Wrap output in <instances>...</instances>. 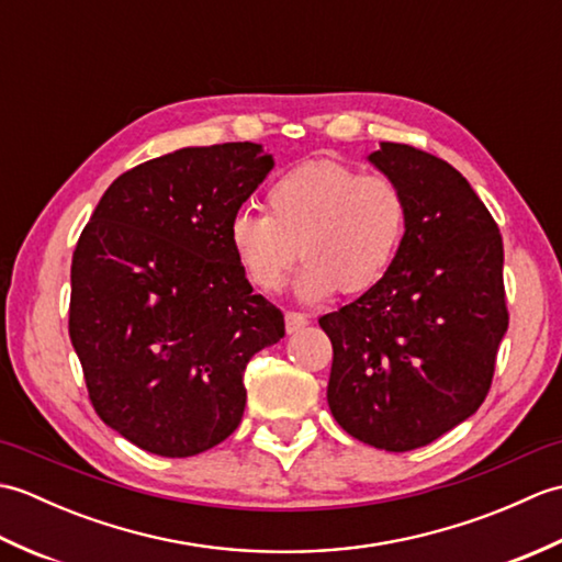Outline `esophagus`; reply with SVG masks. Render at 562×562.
<instances>
[{
    "mask_svg": "<svg viewBox=\"0 0 562 562\" xmlns=\"http://www.w3.org/2000/svg\"><path fill=\"white\" fill-rule=\"evenodd\" d=\"M306 324H308V318L302 312H288V314H284V326H288V333H296L300 328H304Z\"/></svg>",
    "mask_w": 562,
    "mask_h": 562,
    "instance_id": "obj_1",
    "label": "esophagus"
}]
</instances>
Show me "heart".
Segmentation results:
<instances>
[{"label": "heart", "mask_w": 562, "mask_h": 562, "mask_svg": "<svg viewBox=\"0 0 562 562\" xmlns=\"http://www.w3.org/2000/svg\"><path fill=\"white\" fill-rule=\"evenodd\" d=\"M405 224L408 200L393 178L308 161L268 186L266 214L234 212L226 241L260 292H278L300 254V292L318 300L372 290L396 258Z\"/></svg>", "instance_id": "1"}]
</instances>
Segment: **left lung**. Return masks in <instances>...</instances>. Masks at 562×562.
Here are the masks:
<instances>
[{
  "label": "left lung",
  "mask_w": 562,
  "mask_h": 562,
  "mask_svg": "<svg viewBox=\"0 0 562 562\" xmlns=\"http://www.w3.org/2000/svg\"><path fill=\"white\" fill-rule=\"evenodd\" d=\"M408 200L389 272L318 318L333 345L328 405L355 439L386 451L435 441L481 408L509 326L503 236L445 159L398 142L369 157Z\"/></svg>",
  "instance_id": "obj_1"
}]
</instances>
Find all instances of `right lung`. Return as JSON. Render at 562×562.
<instances>
[{"mask_svg": "<svg viewBox=\"0 0 562 562\" xmlns=\"http://www.w3.org/2000/svg\"><path fill=\"white\" fill-rule=\"evenodd\" d=\"M272 169L254 142L186 147L117 176L71 256L69 338L101 420L169 459L241 423L244 369L284 336L226 224Z\"/></svg>", "mask_w": 562, "mask_h": 562, "instance_id": "obj_1", "label": "right lung"}]
</instances>
